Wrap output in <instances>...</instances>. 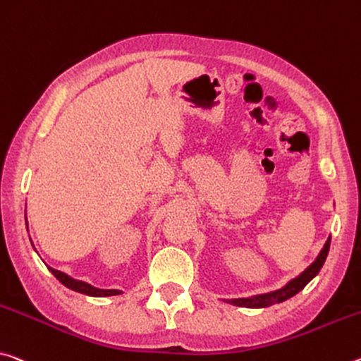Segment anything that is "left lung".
<instances>
[{
	"label": "left lung",
	"mask_w": 361,
	"mask_h": 361,
	"mask_svg": "<svg viewBox=\"0 0 361 361\" xmlns=\"http://www.w3.org/2000/svg\"><path fill=\"white\" fill-rule=\"evenodd\" d=\"M329 244H331V236L328 238V241L324 243L323 249L319 250V254L314 262H312L304 271L300 274H297L295 278L290 279V281L286 283L281 289L271 290V293H265V294H257V295H250V297H239V299H228L225 302L236 307H247V308H265L274 304H279V302H284L290 299V297L295 295L297 293H300L305 286L312 281V279L317 276L318 271L322 270L323 263L328 257L329 252Z\"/></svg>",
	"instance_id": "8db88e82"
}]
</instances>
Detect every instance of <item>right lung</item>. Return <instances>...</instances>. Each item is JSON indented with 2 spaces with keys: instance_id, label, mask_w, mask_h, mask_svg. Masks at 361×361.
I'll use <instances>...</instances> for the list:
<instances>
[{
  "instance_id": "right-lung-1",
  "label": "right lung",
  "mask_w": 361,
  "mask_h": 361,
  "mask_svg": "<svg viewBox=\"0 0 361 361\" xmlns=\"http://www.w3.org/2000/svg\"><path fill=\"white\" fill-rule=\"evenodd\" d=\"M48 270L53 273L54 276L59 279L62 284L66 286V288L75 290V293H80V294L91 295V297H109V295L122 294V290H118V289H99V288H94V286H91V284L85 283V281H80V279L68 276L67 273H62L59 270H54V268H51V267H48Z\"/></svg>"
}]
</instances>
